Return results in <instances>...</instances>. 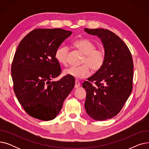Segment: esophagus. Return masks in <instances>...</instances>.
<instances>
[{
	"instance_id": "34e87169",
	"label": "esophagus",
	"mask_w": 149,
	"mask_h": 149,
	"mask_svg": "<svg viewBox=\"0 0 149 149\" xmlns=\"http://www.w3.org/2000/svg\"><path fill=\"white\" fill-rule=\"evenodd\" d=\"M80 86V83L78 80H75V88L77 89L78 88H79Z\"/></svg>"
}]
</instances>
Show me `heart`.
I'll return each mask as SVG.
<instances>
[{
    "label": "heart",
    "instance_id": "heart-1",
    "mask_svg": "<svg viewBox=\"0 0 149 149\" xmlns=\"http://www.w3.org/2000/svg\"><path fill=\"white\" fill-rule=\"evenodd\" d=\"M73 45L75 48L84 55L81 62L83 65L71 66L65 69L63 74L65 75L76 79H82L90 75V68L96 71L103 66L105 61L104 51L95 49V45L92 41L88 38H81L75 40ZM68 52L69 48L67 46H61L57 49L56 58L59 63L64 66L67 65Z\"/></svg>",
    "mask_w": 149,
    "mask_h": 149
}]
</instances>
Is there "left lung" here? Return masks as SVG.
I'll return each mask as SVG.
<instances>
[{"label": "left lung", "mask_w": 149, "mask_h": 149, "mask_svg": "<svg viewBox=\"0 0 149 149\" xmlns=\"http://www.w3.org/2000/svg\"><path fill=\"white\" fill-rule=\"evenodd\" d=\"M84 30L97 36L104 47V65L82 84L86 91V111L93 120L103 121L118 114L130 95L134 63L127 45L112 31L103 28ZM93 81L95 87L91 83Z\"/></svg>", "instance_id": "8db88e82"}]
</instances>
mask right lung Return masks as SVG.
I'll use <instances>...</instances> for the list:
<instances>
[{
	"instance_id": "right-lung-1",
	"label": "right lung",
	"mask_w": 149,
	"mask_h": 149,
	"mask_svg": "<svg viewBox=\"0 0 149 149\" xmlns=\"http://www.w3.org/2000/svg\"><path fill=\"white\" fill-rule=\"evenodd\" d=\"M71 31L36 29L20 42L11 66L14 91L27 113L43 121L54 119L75 86L68 75L51 81L61 73L56 52Z\"/></svg>"
}]
</instances>
